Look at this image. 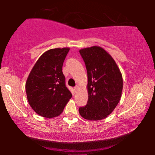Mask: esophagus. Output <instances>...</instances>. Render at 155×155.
<instances>
[{
	"instance_id": "esophagus-1",
	"label": "esophagus",
	"mask_w": 155,
	"mask_h": 155,
	"mask_svg": "<svg viewBox=\"0 0 155 155\" xmlns=\"http://www.w3.org/2000/svg\"><path fill=\"white\" fill-rule=\"evenodd\" d=\"M78 89H79V87H78V86H76L74 88V90H75V92H77V91L78 90Z\"/></svg>"
}]
</instances>
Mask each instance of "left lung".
Instances as JSON below:
<instances>
[{"instance_id": "obj_1", "label": "left lung", "mask_w": 155, "mask_h": 155, "mask_svg": "<svg viewBox=\"0 0 155 155\" xmlns=\"http://www.w3.org/2000/svg\"><path fill=\"white\" fill-rule=\"evenodd\" d=\"M87 72V104L79 109L80 116L88 120L107 118L118 105L123 90L119 68L104 48L93 46L80 49Z\"/></svg>"}]
</instances>
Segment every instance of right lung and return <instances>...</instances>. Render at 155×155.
I'll return each mask as SVG.
<instances>
[{
	"label": "right lung",
	"instance_id": "right-lung-1",
	"mask_svg": "<svg viewBox=\"0 0 155 155\" xmlns=\"http://www.w3.org/2000/svg\"><path fill=\"white\" fill-rule=\"evenodd\" d=\"M70 48L48 50L39 57L25 84L29 104L38 115L48 118L60 116L72 97L65 84L63 64Z\"/></svg>",
	"mask_w": 155,
	"mask_h": 155
}]
</instances>
